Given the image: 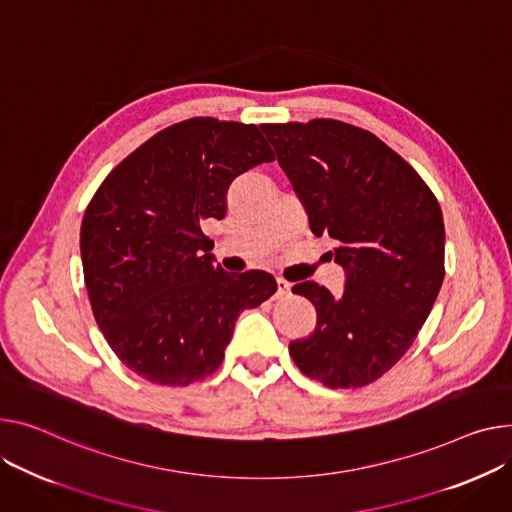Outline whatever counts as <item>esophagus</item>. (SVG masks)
<instances>
[{"instance_id":"esophagus-1","label":"esophagus","mask_w":512,"mask_h":512,"mask_svg":"<svg viewBox=\"0 0 512 512\" xmlns=\"http://www.w3.org/2000/svg\"><path fill=\"white\" fill-rule=\"evenodd\" d=\"M290 296V284L286 280H278V292H276V300H284Z\"/></svg>"}]
</instances>
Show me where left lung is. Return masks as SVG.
I'll return each instance as SVG.
<instances>
[{"label":"left lung","instance_id":"obj_1","mask_svg":"<svg viewBox=\"0 0 512 512\" xmlns=\"http://www.w3.org/2000/svg\"><path fill=\"white\" fill-rule=\"evenodd\" d=\"M263 133L309 214L337 241L346 288L302 282L315 331L290 342L302 374L331 389L364 387L397 364L445 278V222L434 193L377 135L335 119L265 123Z\"/></svg>","mask_w":512,"mask_h":512}]
</instances>
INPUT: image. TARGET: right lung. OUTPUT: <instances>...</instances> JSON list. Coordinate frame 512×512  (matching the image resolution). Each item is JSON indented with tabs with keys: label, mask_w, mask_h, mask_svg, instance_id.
I'll return each mask as SVG.
<instances>
[{
	"label": "right lung",
	"mask_w": 512,
	"mask_h": 512,
	"mask_svg": "<svg viewBox=\"0 0 512 512\" xmlns=\"http://www.w3.org/2000/svg\"><path fill=\"white\" fill-rule=\"evenodd\" d=\"M257 125L193 117L117 164L88 203L80 251L94 319L142 379L185 387L224 360L234 323L278 290L265 271L214 265L208 218L230 183L274 160Z\"/></svg>",
	"instance_id": "obj_1"
}]
</instances>
